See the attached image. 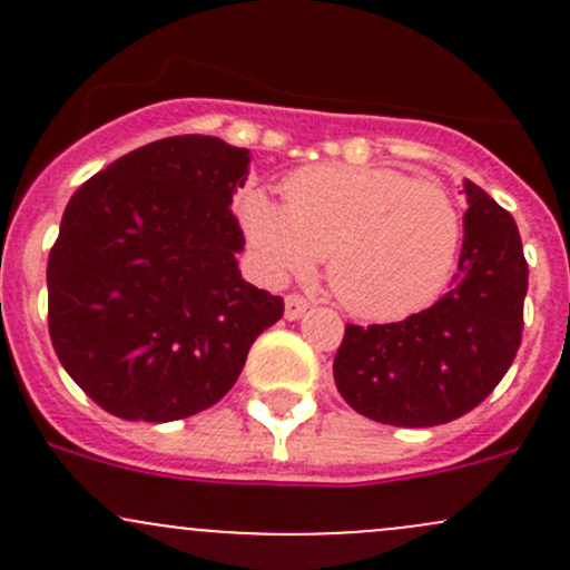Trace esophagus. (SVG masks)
Returning <instances> with one entry per match:
<instances>
[{
    "instance_id": "34e87169",
    "label": "esophagus",
    "mask_w": 570,
    "mask_h": 570,
    "mask_svg": "<svg viewBox=\"0 0 570 570\" xmlns=\"http://www.w3.org/2000/svg\"><path fill=\"white\" fill-rule=\"evenodd\" d=\"M306 312H308V301H306V297H301V295H289V297H286V303H284L286 320L295 322V320H301Z\"/></svg>"
}]
</instances>
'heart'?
<instances>
[{
	"mask_svg": "<svg viewBox=\"0 0 570 570\" xmlns=\"http://www.w3.org/2000/svg\"><path fill=\"white\" fill-rule=\"evenodd\" d=\"M239 226L269 284L303 278L327 253V284L347 312L392 320L435 301L461 248V212L435 181L386 168L312 165L284 181V204L248 189Z\"/></svg>",
	"mask_w": 570,
	"mask_h": 570,
	"instance_id": "1",
	"label": "heart"
}]
</instances>
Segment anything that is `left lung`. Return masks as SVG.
<instances>
[{
    "instance_id": "obj_1",
    "label": "left lung",
    "mask_w": 570,
    "mask_h": 570,
    "mask_svg": "<svg viewBox=\"0 0 570 570\" xmlns=\"http://www.w3.org/2000/svg\"><path fill=\"white\" fill-rule=\"evenodd\" d=\"M463 248L452 289L389 325H347L333 381L353 411L394 428L463 416L497 389L524 327L527 258L513 217L463 181Z\"/></svg>"
}]
</instances>
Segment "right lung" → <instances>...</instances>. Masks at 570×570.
Returning <instances> with one entry per match:
<instances>
[{
  "label": "right lung",
  "instance_id": "obj_1",
  "mask_svg": "<svg viewBox=\"0 0 570 570\" xmlns=\"http://www.w3.org/2000/svg\"><path fill=\"white\" fill-rule=\"evenodd\" d=\"M250 151L209 135L135 148L68 200L49 253V336L79 389L129 422H176L237 383L284 301L239 273L234 193Z\"/></svg>",
  "mask_w": 570,
  "mask_h": 570
}]
</instances>
